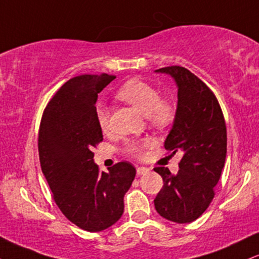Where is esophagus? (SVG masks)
<instances>
[{
  "label": "esophagus",
  "mask_w": 259,
  "mask_h": 259,
  "mask_svg": "<svg viewBox=\"0 0 259 259\" xmlns=\"http://www.w3.org/2000/svg\"><path fill=\"white\" fill-rule=\"evenodd\" d=\"M148 171H150V169H148L147 167H138V168H136V173H138V175L147 174Z\"/></svg>",
  "instance_id": "34e87169"
}]
</instances>
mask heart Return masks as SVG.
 <instances>
[{
  "label": "heart",
  "instance_id": "heart-1",
  "mask_svg": "<svg viewBox=\"0 0 259 259\" xmlns=\"http://www.w3.org/2000/svg\"><path fill=\"white\" fill-rule=\"evenodd\" d=\"M117 97L135 107L157 129L168 126L177 114V105L169 99L160 97L158 89L141 79H130L118 89ZM96 120L103 133L109 130V114L105 106L96 107ZM152 145L151 139H129L124 142L123 152L133 158H142L145 151Z\"/></svg>",
  "mask_w": 259,
  "mask_h": 259
}]
</instances>
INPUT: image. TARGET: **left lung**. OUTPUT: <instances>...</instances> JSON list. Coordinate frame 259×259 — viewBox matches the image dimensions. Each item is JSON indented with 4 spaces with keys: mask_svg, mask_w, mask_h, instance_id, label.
Wrapping results in <instances>:
<instances>
[{
    "mask_svg": "<svg viewBox=\"0 0 259 259\" xmlns=\"http://www.w3.org/2000/svg\"><path fill=\"white\" fill-rule=\"evenodd\" d=\"M156 72L170 74L178 85L174 125L164 141L168 152L183 154L179 171L156 167L163 187L154 198L156 210L168 221L191 223L214 197L227 157V126L215 95L200 78L180 65Z\"/></svg>",
    "mask_w": 259,
    "mask_h": 259,
    "instance_id": "1",
    "label": "left lung"
}]
</instances>
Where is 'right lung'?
Masks as SVG:
<instances>
[{"mask_svg":"<svg viewBox=\"0 0 259 259\" xmlns=\"http://www.w3.org/2000/svg\"><path fill=\"white\" fill-rule=\"evenodd\" d=\"M115 75L75 76L68 80L46 106L38 129L41 170L61 212L76 227L102 231L120 219L124 195L136 169L119 162L100 171L92 148L102 142L96 120L99 94Z\"/></svg>","mask_w":259,"mask_h":259,"instance_id":"obj_1","label":"right lung"}]
</instances>
